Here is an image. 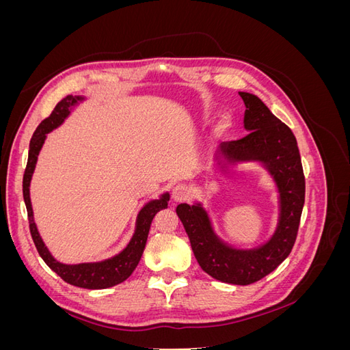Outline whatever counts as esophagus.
I'll return each instance as SVG.
<instances>
[{"label": "esophagus", "mask_w": 350, "mask_h": 350, "mask_svg": "<svg viewBox=\"0 0 350 350\" xmlns=\"http://www.w3.org/2000/svg\"><path fill=\"white\" fill-rule=\"evenodd\" d=\"M189 194H191V191H189V188L185 184H178L172 189V198L175 201H185Z\"/></svg>", "instance_id": "1"}]
</instances>
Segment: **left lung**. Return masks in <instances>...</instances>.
Here are the masks:
<instances>
[{"instance_id":"1","label":"left lung","mask_w":350,"mask_h":350,"mask_svg":"<svg viewBox=\"0 0 350 350\" xmlns=\"http://www.w3.org/2000/svg\"><path fill=\"white\" fill-rule=\"evenodd\" d=\"M239 96L247 108L243 125L250 133L239 140L224 143L220 154L230 163L258 161L266 165L280 193L276 232L260 248L235 250L215 235L200 204H178L176 215L201 269L220 282L251 284L278 269L291 254L305 201V176L298 143L289 126L274 116L256 94L239 92Z\"/></svg>"}]
</instances>
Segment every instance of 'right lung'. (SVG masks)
Listing matches in <instances>:
<instances>
[{
	"instance_id": "obj_1",
	"label": "right lung",
	"mask_w": 350,
	"mask_h": 350,
	"mask_svg": "<svg viewBox=\"0 0 350 350\" xmlns=\"http://www.w3.org/2000/svg\"><path fill=\"white\" fill-rule=\"evenodd\" d=\"M83 98L80 96H66L62 100L57 103V107L52 111V113L42 121L36 131L31 135L30 146H29V157H27V165L25 169L23 175V198L27 208V217H29V228H30V235L31 239L35 242V247L39 252V256L46 262V266L54 270L58 276L72 284L77 286V288L84 289H107L111 286L118 284L129 279L131 273L139 264L143 251L146 247L147 235H149L152 220L156 216L157 211H161L167 207L169 194H163L161 200H153L150 203H147L139 213L137 217V228L133 239L130 241L126 248L120 252L118 256L113 258L105 260L100 262H84V264H74V266H68V264L58 262L54 257L51 256L48 248L45 247L44 241L39 237V232L36 229L35 220H33V210H31L30 204V194H29V185L31 174L35 171V165L38 161V154L42 149V144H44L46 134L64 121L66 116L70 113V108L74 107L79 100Z\"/></svg>"
}]
</instances>
